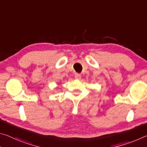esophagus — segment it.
I'll return each instance as SVG.
<instances>
[{"instance_id":"34e87169","label":"esophagus","mask_w":147,"mask_h":147,"mask_svg":"<svg viewBox=\"0 0 147 147\" xmlns=\"http://www.w3.org/2000/svg\"><path fill=\"white\" fill-rule=\"evenodd\" d=\"M75 78L76 79H80L81 78V76L80 74H75Z\"/></svg>"}]
</instances>
